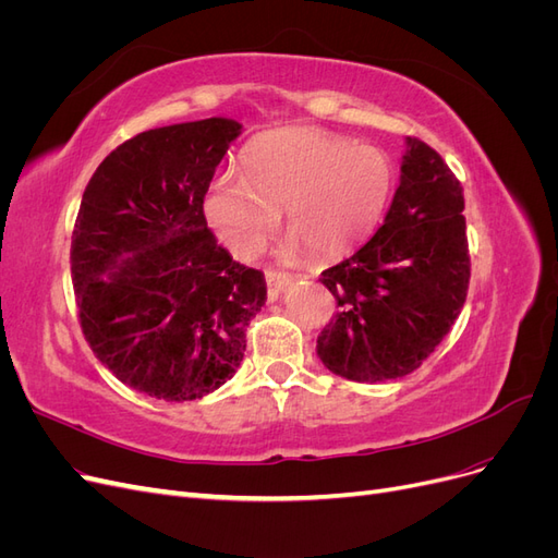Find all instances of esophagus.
Masks as SVG:
<instances>
[{"label":"esophagus","mask_w":558,"mask_h":558,"mask_svg":"<svg viewBox=\"0 0 558 558\" xmlns=\"http://www.w3.org/2000/svg\"><path fill=\"white\" fill-rule=\"evenodd\" d=\"M265 281H267V295L269 300H277L286 286L291 283V275L277 272V269H265Z\"/></svg>","instance_id":"34e87169"}]
</instances>
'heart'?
Listing matches in <instances>:
<instances>
[{
    "instance_id": "heart-1",
    "label": "heart",
    "mask_w": 558,
    "mask_h": 558,
    "mask_svg": "<svg viewBox=\"0 0 558 558\" xmlns=\"http://www.w3.org/2000/svg\"><path fill=\"white\" fill-rule=\"evenodd\" d=\"M396 185L381 148L356 146L314 128H286L251 142L244 174H218L205 199L211 228L240 258H256L279 226L291 244L335 258L379 226Z\"/></svg>"
}]
</instances>
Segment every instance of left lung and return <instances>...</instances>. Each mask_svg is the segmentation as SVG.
Instances as JSON below:
<instances>
[{"instance_id": "left-lung-1", "label": "left lung", "mask_w": 558, "mask_h": 558, "mask_svg": "<svg viewBox=\"0 0 558 558\" xmlns=\"http://www.w3.org/2000/svg\"><path fill=\"white\" fill-rule=\"evenodd\" d=\"M404 144L384 226L351 258L320 272L340 312L320 330L316 353L351 381L414 373L445 340L468 295L461 183L428 144Z\"/></svg>"}]
</instances>
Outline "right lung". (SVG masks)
I'll list each match as a JSON object with an SVG mask.
<instances>
[{
  "instance_id": "add662e5",
  "label": "right lung",
  "mask_w": 558,
  "mask_h": 558,
  "mask_svg": "<svg viewBox=\"0 0 558 558\" xmlns=\"http://www.w3.org/2000/svg\"><path fill=\"white\" fill-rule=\"evenodd\" d=\"M240 134L232 118L142 132L83 193L72 234L81 328L99 363L150 398L185 402L223 386L267 300L263 272L232 260L202 209Z\"/></svg>"
}]
</instances>
